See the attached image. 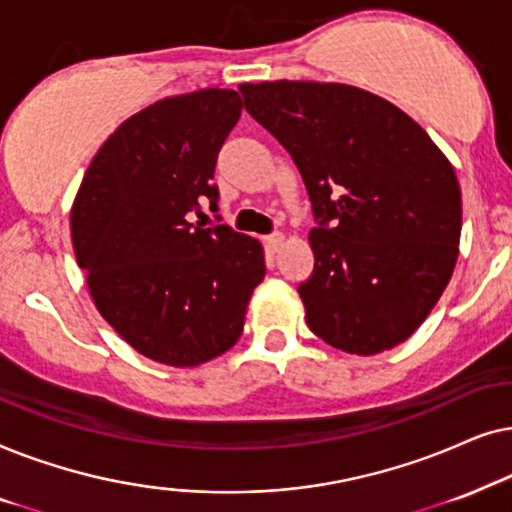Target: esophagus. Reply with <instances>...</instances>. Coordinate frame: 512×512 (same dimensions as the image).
<instances>
[{
	"label": "esophagus",
	"mask_w": 512,
	"mask_h": 512,
	"mask_svg": "<svg viewBox=\"0 0 512 512\" xmlns=\"http://www.w3.org/2000/svg\"><path fill=\"white\" fill-rule=\"evenodd\" d=\"M264 243H267V248L269 250H278V248H281V245L285 243V236L283 234H271V236H267V238H264Z\"/></svg>",
	"instance_id": "34e87169"
}]
</instances>
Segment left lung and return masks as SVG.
Masks as SVG:
<instances>
[{
  "label": "left lung",
  "mask_w": 512,
  "mask_h": 512,
  "mask_svg": "<svg viewBox=\"0 0 512 512\" xmlns=\"http://www.w3.org/2000/svg\"><path fill=\"white\" fill-rule=\"evenodd\" d=\"M238 91L297 163L320 224L313 274L297 288L309 330L356 356L403 344L459 257L454 166L410 114L358 86L278 79Z\"/></svg>",
  "instance_id": "obj_1"
}]
</instances>
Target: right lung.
Segmentation results:
<instances>
[{
  "label": "right lung",
  "instance_id": "add662e5",
  "mask_svg": "<svg viewBox=\"0 0 512 512\" xmlns=\"http://www.w3.org/2000/svg\"><path fill=\"white\" fill-rule=\"evenodd\" d=\"M229 88L170 95L102 142L74 196L70 229L95 309L135 351L170 367L208 363L238 342L264 248L217 224V154L241 117Z\"/></svg>",
  "mask_w": 512,
  "mask_h": 512
}]
</instances>
